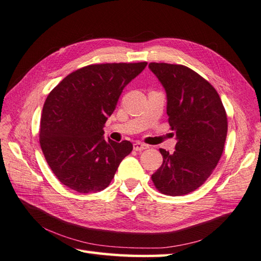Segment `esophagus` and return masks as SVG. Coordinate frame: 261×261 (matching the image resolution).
I'll list each match as a JSON object with an SVG mask.
<instances>
[{
	"instance_id": "obj_1",
	"label": "esophagus",
	"mask_w": 261,
	"mask_h": 261,
	"mask_svg": "<svg viewBox=\"0 0 261 261\" xmlns=\"http://www.w3.org/2000/svg\"><path fill=\"white\" fill-rule=\"evenodd\" d=\"M147 148H148V146L146 145V143H142L140 141L135 142V145H134V149H135L136 151H142V150H145V149H147Z\"/></svg>"
}]
</instances>
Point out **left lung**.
I'll return each instance as SVG.
<instances>
[{"mask_svg": "<svg viewBox=\"0 0 261 261\" xmlns=\"http://www.w3.org/2000/svg\"><path fill=\"white\" fill-rule=\"evenodd\" d=\"M149 68L167 93L168 123L178 139L173 153L159 149L163 164L151 179L160 193L186 195L204 184L222 156L225 109L215 88L186 66L150 63Z\"/></svg>", "mask_w": 261, "mask_h": 261, "instance_id": "obj_1", "label": "left lung"}]
</instances>
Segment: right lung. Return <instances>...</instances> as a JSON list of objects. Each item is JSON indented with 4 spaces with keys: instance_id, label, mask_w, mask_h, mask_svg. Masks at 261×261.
Returning a JSON list of instances; mask_svg holds the SVG:
<instances>
[{
    "instance_id": "obj_1",
    "label": "right lung",
    "mask_w": 261,
    "mask_h": 261,
    "mask_svg": "<svg viewBox=\"0 0 261 261\" xmlns=\"http://www.w3.org/2000/svg\"><path fill=\"white\" fill-rule=\"evenodd\" d=\"M146 66V62L88 65L66 76L49 93L39 141L63 185L79 193L99 192L110 185L134 147L126 140H104L103 127L125 85Z\"/></svg>"
}]
</instances>
